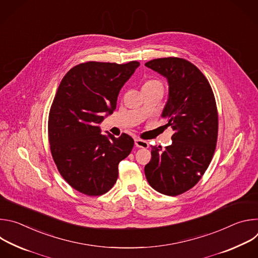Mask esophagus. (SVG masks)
Wrapping results in <instances>:
<instances>
[{
  "mask_svg": "<svg viewBox=\"0 0 258 258\" xmlns=\"http://www.w3.org/2000/svg\"><path fill=\"white\" fill-rule=\"evenodd\" d=\"M135 145L138 148H148L149 143L141 139H135Z\"/></svg>",
  "mask_w": 258,
  "mask_h": 258,
  "instance_id": "obj_1",
  "label": "esophagus"
}]
</instances>
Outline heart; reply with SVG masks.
<instances>
[{
    "mask_svg": "<svg viewBox=\"0 0 258 258\" xmlns=\"http://www.w3.org/2000/svg\"><path fill=\"white\" fill-rule=\"evenodd\" d=\"M153 85H161L159 82H157V81H149V82H147V83H145V85L143 86V87H147V86H153Z\"/></svg>",
    "mask_w": 258,
    "mask_h": 258,
    "instance_id": "1",
    "label": "heart"
}]
</instances>
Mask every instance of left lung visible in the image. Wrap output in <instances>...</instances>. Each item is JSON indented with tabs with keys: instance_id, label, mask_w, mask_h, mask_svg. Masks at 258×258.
Listing matches in <instances>:
<instances>
[{
	"instance_id": "obj_1",
	"label": "left lung",
	"mask_w": 258,
	"mask_h": 258,
	"mask_svg": "<svg viewBox=\"0 0 258 258\" xmlns=\"http://www.w3.org/2000/svg\"><path fill=\"white\" fill-rule=\"evenodd\" d=\"M145 65L167 80L161 116L173 130L169 146H151L145 175L157 192L176 196L196 185L212 159L218 131L215 99L203 73L185 59L160 58Z\"/></svg>"
}]
</instances>
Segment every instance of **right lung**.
<instances>
[{
  "instance_id": "obj_1",
  "label": "right lung",
  "mask_w": 258,
  "mask_h": 258,
  "mask_svg": "<svg viewBox=\"0 0 258 258\" xmlns=\"http://www.w3.org/2000/svg\"><path fill=\"white\" fill-rule=\"evenodd\" d=\"M140 63L87 62L62 79L49 114V142L56 166L77 191L99 196L113 187L118 163L127 157L134 140L101 134L99 124L112 114L118 94Z\"/></svg>"
}]
</instances>
